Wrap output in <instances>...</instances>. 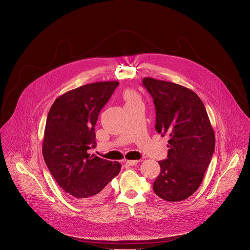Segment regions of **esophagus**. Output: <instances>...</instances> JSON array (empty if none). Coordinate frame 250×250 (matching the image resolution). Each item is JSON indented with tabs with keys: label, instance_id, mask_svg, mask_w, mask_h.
I'll use <instances>...</instances> for the list:
<instances>
[{
	"label": "esophagus",
	"instance_id": "obj_1",
	"mask_svg": "<svg viewBox=\"0 0 250 250\" xmlns=\"http://www.w3.org/2000/svg\"><path fill=\"white\" fill-rule=\"evenodd\" d=\"M138 162H139L138 160H126L125 164L129 165V166H133V165H136Z\"/></svg>",
	"mask_w": 250,
	"mask_h": 250
}]
</instances>
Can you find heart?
I'll list each match as a JSON object with an SVG mask.
<instances>
[{"instance_id": "heart-1", "label": "heart", "mask_w": 250, "mask_h": 250, "mask_svg": "<svg viewBox=\"0 0 250 250\" xmlns=\"http://www.w3.org/2000/svg\"><path fill=\"white\" fill-rule=\"evenodd\" d=\"M124 98H125L126 104H130V103H133V102L139 100L137 94L132 90H126L124 93Z\"/></svg>"}]
</instances>
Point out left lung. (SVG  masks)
Returning a JSON list of instances; mask_svg holds the SVG:
<instances>
[{"label":"left lung","instance_id":"obj_1","mask_svg":"<svg viewBox=\"0 0 250 250\" xmlns=\"http://www.w3.org/2000/svg\"><path fill=\"white\" fill-rule=\"evenodd\" d=\"M142 84L153 99L157 132L169 136L167 159L158 161L161 170L153 190L165 201H183L204 179L215 150V132L202 100L192 90L149 77Z\"/></svg>","mask_w":250,"mask_h":250}]
</instances>
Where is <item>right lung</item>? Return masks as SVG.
I'll return each mask as SVG.
<instances>
[{"label": "right lung", "instance_id": "obj_1", "mask_svg": "<svg viewBox=\"0 0 250 250\" xmlns=\"http://www.w3.org/2000/svg\"><path fill=\"white\" fill-rule=\"evenodd\" d=\"M118 81L96 82L59 96L49 110L42 142L44 161L57 184L76 202L93 205L109 193L121 163L89 154L95 125Z\"/></svg>", "mask_w": 250, "mask_h": 250}]
</instances>
